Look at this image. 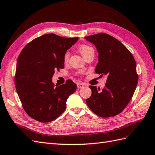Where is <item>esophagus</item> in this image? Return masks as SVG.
I'll list each match as a JSON object with an SVG mask.
<instances>
[{"instance_id":"esophagus-1","label":"esophagus","mask_w":155,"mask_h":155,"mask_svg":"<svg viewBox=\"0 0 155 155\" xmlns=\"http://www.w3.org/2000/svg\"><path fill=\"white\" fill-rule=\"evenodd\" d=\"M84 84L83 83H81V82H79V83L77 84V88H82V87H84Z\"/></svg>"}]
</instances>
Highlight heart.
<instances>
[{
  "label": "heart",
  "mask_w": 155,
  "mask_h": 155,
  "mask_svg": "<svg viewBox=\"0 0 155 155\" xmlns=\"http://www.w3.org/2000/svg\"><path fill=\"white\" fill-rule=\"evenodd\" d=\"M78 50L83 57H85L86 55H88L89 53H94V49H93V48H92L91 46L86 45V44H81L79 45L78 48ZM69 56H70V55H69V52L66 51L65 53H64V55H63L64 63H67V61H69Z\"/></svg>",
  "instance_id": "heart-1"
}]
</instances>
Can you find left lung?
Segmentation results:
<instances>
[{
	"label": "left lung",
	"mask_w": 155,
	"mask_h": 155,
	"mask_svg": "<svg viewBox=\"0 0 155 155\" xmlns=\"http://www.w3.org/2000/svg\"><path fill=\"white\" fill-rule=\"evenodd\" d=\"M84 38L94 44L98 52L95 72L100 76L107 75L102 91L89 86L92 95L86 99V104L97 116L114 117L127 106L137 85L135 59L126 47L109 34L99 33Z\"/></svg>",
	"instance_id": "obj_1"
}]
</instances>
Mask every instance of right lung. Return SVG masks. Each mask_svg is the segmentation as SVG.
Returning a JSON list of instances; mask_svg holds the SVG:
<instances>
[{
	"instance_id": "right-lung-1",
	"label": "right lung",
	"mask_w": 155,
	"mask_h": 155,
	"mask_svg": "<svg viewBox=\"0 0 155 155\" xmlns=\"http://www.w3.org/2000/svg\"><path fill=\"white\" fill-rule=\"evenodd\" d=\"M54 34L35 38L24 47L16 63V89L29 116L42 123L56 120L66 109L69 96L77 85L71 80L55 86L52 77L63 69V55L78 40Z\"/></svg>"
}]
</instances>
